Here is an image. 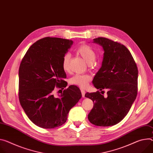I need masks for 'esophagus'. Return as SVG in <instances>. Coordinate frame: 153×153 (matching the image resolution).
Instances as JSON below:
<instances>
[{"instance_id": "obj_1", "label": "esophagus", "mask_w": 153, "mask_h": 153, "mask_svg": "<svg viewBox=\"0 0 153 153\" xmlns=\"http://www.w3.org/2000/svg\"><path fill=\"white\" fill-rule=\"evenodd\" d=\"M81 93H82V96L83 98H84L85 97V91L84 89H81Z\"/></svg>"}]
</instances>
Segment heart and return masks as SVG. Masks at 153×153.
I'll use <instances>...</instances> for the list:
<instances>
[{"instance_id":"1","label":"heart","mask_w":153,"mask_h":153,"mask_svg":"<svg viewBox=\"0 0 153 153\" xmlns=\"http://www.w3.org/2000/svg\"><path fill=\"white\" fill-rule=\"evenodd\" d=\"M77 52L84 59L89 66H91L96 58V54L93 49L88 45H82L77 49ZM69 60L70 54L66 53L63 55L62 59V66L63 70L68 71L69 68ZM91 80V77L87 74H76L69 79L71 84L78 86L81 88L85 87Z\"/></svg>"}]
</instances>
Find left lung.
I'll list each match as a JSON object with an SVG mask.
<instances>
[{
  "mask_svg": "<svg viewBox=\"0 0 153 153\" xmlns=\"http://www.w3.org/2000/svg\"><path fill=\"white\" fill-rule=\"evenodd\" d=\"M104 51L102 66L94 77L93 84L99 91L87 93L94 105L88 115L95 126H111L120 123L129 112L137 94L138 69L128 49L106 38L93 39Z\"/></svg>",
  "mask_w": 153,
  "mask_h": 153,
  "instance_id": "1",
  "label": "left lung"
}]
</instances>
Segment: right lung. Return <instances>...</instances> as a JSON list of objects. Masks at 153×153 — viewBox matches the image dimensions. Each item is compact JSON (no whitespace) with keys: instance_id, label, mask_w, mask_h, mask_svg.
Wrapping results in <instances>:
<instances>
[{"instance_id":"1","label":"right lung","mask_w":153,"mask_h":153,"mask_svg":"<svg viewBox=\"0 0 153 153\" xmlns=\"http://www.w3.org/2000/svg\"><path fill=\"white\" fill-rule=\"evenodd\" d=\"M72 40L46 37L27 50L19 69V100L28 118L36 126L52 129L62 126L81 98L80 89L70 85L56 98L55 87L65 88L66 74L62 59Z\"/></svg>"}]
</instances>
